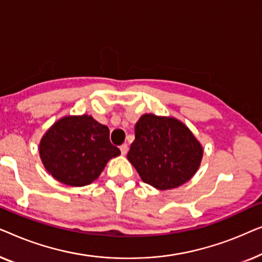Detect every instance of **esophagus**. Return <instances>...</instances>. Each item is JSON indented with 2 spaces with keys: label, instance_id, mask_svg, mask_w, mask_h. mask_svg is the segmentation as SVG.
Segmentation results:
<instances>
[{
  "label": "esophagus",
  "instance_id": "esophagus-1",
  "mask_svg": "<svg viewBox=\"0 0 262 262\" xmlns=\"http://www.w3.org/2000/svg\"><path fill=\"white\" fill-rule=\"evenodd\" d=\"M120 149H121V153H122L123 156H126L127 152H128V145H126V143H123V145L120 146Z\"/></svg>",
  "mask_w": 262,
  "mask_h": 262
}]
</instances>
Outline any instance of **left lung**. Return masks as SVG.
I'll return each instance as SVG.
<instances>
[{"instance_id": "1", "label": "left lung", "mask_w": 262, "mask_h": 262, "mask_svg": "<svg viewBox=\"0 0 262 262\" xmlns=\"http://www.w3.org/2000/svg\"><path fill=\"white\" fill-rule=\"evenodd\" d=\"M203 148L194 135L174 117L145 114L135 124L128 160L142 182L169 190L190 180L200 167Z\"/></svg>"}]
</instances>
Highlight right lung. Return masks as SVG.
Instances as JSON below:
<instances>
[{
    "mask_svg": "<svg viewBox=\"0 0 262 262\" xmlns=\"http://www.w3.org/2000/svg\"><path fill=\"white\" fill-rule=\"evenodd\" d=\"M39 153L51 176L69 186L89 185L121 154L110 142L109 128L90 115L58 120L42 136Z\"/></svg>",
    "mask_w": 262,
    "mask_h": 262,
    "instance_id": "1",
    "label": "right lung"
}]
</instances>
